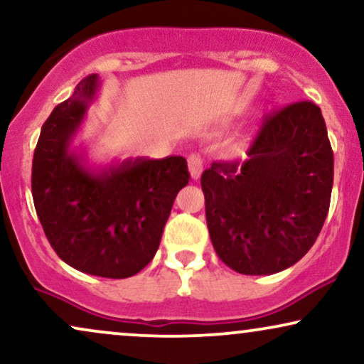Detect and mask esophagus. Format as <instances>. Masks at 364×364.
<instances>
[{
  "label": "esophagus",
  "mask_w": 364,
  "mask_h": 364,
  "mask_svg": "<svg viewBox=\"0 0 364 364\" xmlns=\"http://www.w3.org/2000/svg\"><path fill=\"white\" fill-rule=\"evenodd\" d=\"M202 171H204V164H202V159L199 155H188V172H191V177L193 181H199Z\"/></svg>",
  "instance_id": "esophagus-1"
}]
</instances>
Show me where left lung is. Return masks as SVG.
<instances>
[{"mask_svg":"<svg viewBox=\"0 0 364 364\" xmlns=\"http://www.w3.org/2000/svg\"><path fill=\"white\" fill-rule=\"evenodd\" d=\"M247 155L202 173L207 228L235 272L276 274L313 247L328 215L334 157L321 108L297 102L266 117Z\"/></svg>","mask_w":364,"mask_h":364,"instance_id":"left-lung-1","label":"left lung"}]
</instances>
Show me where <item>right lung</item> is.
I'll return each instance as SVG.
<instances>
[{"label":"right lung","instance_id":"add662e5","mask_svg":"<svg viewBox=\"0 0 364 364\" xmlns=\"http://www.w3.org/2000/svg\"><path fill=\"white\" fill-rule=\"evenodd\" d=\"M100 85L98 75L82 80L41 127L31 192L61 261L85 274L124 279L154 259L188 171L181 155L90 162L87 147L75 145V136Z\"/></svg>","mask_w":364,"mask_h":364}]
</instances>
